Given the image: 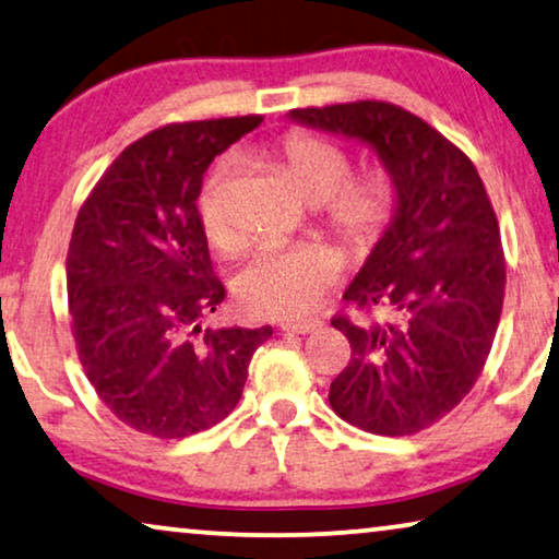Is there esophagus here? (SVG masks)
I'll return each mask as SVG.
<instances>
[{"instance_id":"1","label":"esophagus","mask_w":559,"mask_h":559,"mask_svg":"<svg viewBox=\"0 0 559 559\" xmlns=\"http://www.w3.org/2000/svg\"><path fill=\"white\" fill-rule=\"evenodd\" d=\"M316 326H321L319 321H294V323H281V331L286 333H311Z\"/></svg>"}]
</instances>
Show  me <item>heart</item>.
<instances>
[{"instance_id": "obj_1", "label": "heart", "mask_w": 559, "mask_h": 559, "mask_svg": "<svg viewBox=\"0 0 559 559\" xmlns=\"http://www.w3.org/2000/svg\"><path fill=\"white\" fill-rule=\"evenodd\" d=\"M288 180L306 203L323 205L326 226L354 255H366L394 218L396 193L389 175L371 173L352 178V157L326 140L294 132L278 150ZM228 163L221 160L207 175L198 198V218L213 248L228 253L236 233L228 221L223 180ZM341 255L329 246H269L258 251L236 278V304L253 319L288 321L313 311L341 273Z\"/></svg>"}]
</instances>
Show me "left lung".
Returning <instances> with one entry per match:
<instances>
[{"label": "left lung", "instance_id": "left-lung-1", "mask_svg": "<svg viewBox=\"0 0 559 559\" xmlns=\"http://www.w3.org/2000/svg\"><path fill=\"white\" fill-rule=\"evenodd\" d=\"M288 118L371 147L394 186V218L344 290L361 313L331 321L352 361L329 402L371 435H416L469 394L502 313L504 253L485 182L460 147L396 105L361 99Z\"/></svg>", "mask_w": 559, "mask_h": 559}]
</instances>
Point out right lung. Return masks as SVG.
<instances>
[{
  "label": "right lung",
  "instance_id": "obj_1",
  "mask_svg": "<svg viewBox=\"0 0 559 559\" xmlns=\"http://www.w3.org/2000/svg\"><path fill=\"white\" fill-rule=\"evenodd\" d=\"M261 115L175 122L124 147L74 221L67 251L72 333L90 384L122 424L198 435L236 409L273 329L203 331L226 298L198 195L215 155Z\"/></svg>",
  "mask_w": 559,
  "mask_h": 559
}]
</instances>
